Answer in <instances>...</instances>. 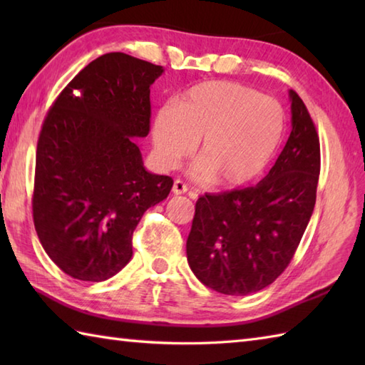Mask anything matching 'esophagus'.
Listing matches in <instances>:
<instances>
[{"mask_svg":"<svg viewBox=\"0 0 365 365\" xmlns=\"http://www.w3.org/2000/svg\"><path fill=\"white\" fill-rule=\"evenodd\" d=\"M187 191H188L187 183H185L183 180H180V178H175L174 185H173V192H174V195H183V192H187Z\"/></svg>","mask_w":365,"mask_h":365,"instance_id":"34e87169","label":"esophagus"}]
</instances>
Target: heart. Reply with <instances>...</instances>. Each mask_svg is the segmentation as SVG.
<instances>
[{
	"label": "heart",
	"mask_w": 365,
	"mask_h": 365,
	"mask_svg": "<svg viewBox=\"0 0 365 365\" xmlns=\"http://www.w3.org/2000/svg\"><path fill=\"white\" fill-rule=\"evenodd\" d=\"M284 111L277 100L243 84L207 81L163 106L153 120L155 157L173 168L199 141L200 170L221 187L254 180L281 143Z\"/></svg>",
	"instance_id": "obj_1"
}]
</instances>
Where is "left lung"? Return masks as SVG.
<instances>
[{"instance_id":"8db88e82","label":"left lung","mask_w":365,"mask_h":365,"mask_svg":"<svg viewBox=\"0 0 365 365\" xmlns=\"http://www.w3.org/2000/svg\"><path fill=\"white\" fill-rule=\"evenodd\" d=\"M292 133L268 175L254 187L200 196L187 240L188 263L218 293L245 297L289 267L311 220L320 175V139L290 91Z\"/></svg>"}]
</instances>
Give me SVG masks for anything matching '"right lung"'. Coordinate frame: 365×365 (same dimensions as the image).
Returning a JSON list of instances; mask_svg holds the SVG:
<instances>
[{
  "label": "right lung",
  "instance_id": "1",
  "mask_svg": "<svg viewBox=\"0 0 365 365\" xmlns=\"http://www.w3.org/2000/svg\"><path fill=\"white\" fill-rule=\"evenodd\" d=\"M161 66L106 53L61 91L36 152L33 220L45 252L78 281L100 282L127 265L147 208L174 180L147 173L133 138L150 131V84Z\"/></svg>",
  "mask_w": 365,
  "mask_h": 365
}]
</instances>
